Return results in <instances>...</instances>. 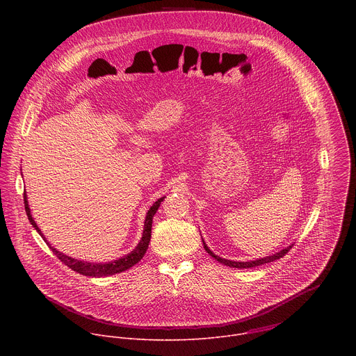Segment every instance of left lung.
Listing matches in <instances>:
<instances>
[{"label": "left lung", "instance_id": "8db88e82", "mask_svg": "<svg viewBox=\"0 0 356 356\" xmlns=\"http://www.w3.org/2000/svg\"><path fill=\"white\" fill-rule=\"evenodd\" d=\"M203 244L205 251H207L208 254H211L213 259H216L218 261H220V263H223V264H226V266H229V267H236V268H251V267H256V266H261V264H266V263L274 261V260H277V259H280V257L285 256V254L289 252V250L292 248V247H288V248H285V250H282V251H280V252H277V254H271V256H267V257H261V259H256V260H251V261H234V260L222 259V257H219V256L213 254V252H211V251H209V248L205 245V243H204V241Z\"/></svg>", "mask_w": 356, "mask_h": 356}]
</instances>
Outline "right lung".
Listing matches in <instances>:
<instances>
[{"instance_id": "1", "label": "right lung", "mask_w": 356, "mask_h": 356, "mask_svg": "<svg viewBox=\"0 0 356 356\" xmlns=\"http://www.w3.org/2000/svg\"><path fill=\"white\" fill-rule=\"evenodd\" d=\"M164 200V197L159 199L156 203L153 204L152 207L149 208L148 213H147V218H145V225H144V233H143V238L141 241L138 243V245L136 247L134 251H131L130 254L118 259V260H113V261H109V263H89V261H83V260H76V259H72L67 254H63L61 252H58L57 250H54L53 247H51V244L47 241V244L49 245L53 254H56L65 266H68L71 270L82 274V275H88V277H106V275H113V274H118V273H122V271H126L129 270L130 267H133L136 263H138L144 254L148 250V245H149V241H151V233H152V219L153 215L156 213L157 208L160 207L161 202ZM24 209H26V213L29 216V220L30 223L35 227V230L42 236L41 230L38 229L37 223L34 222L31 213H30V208H29V202H27V196L24 193ZM44 237V236H42ZM45 238V237H44Z\"/></svg>"}]
</instances>
